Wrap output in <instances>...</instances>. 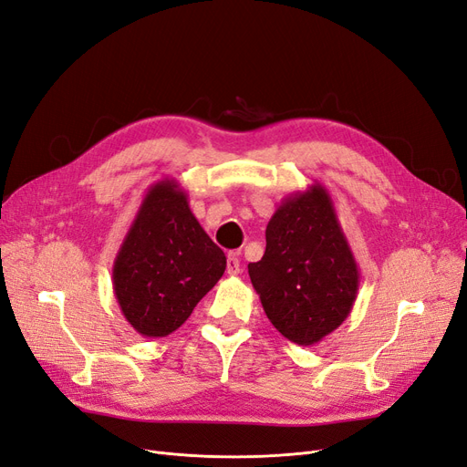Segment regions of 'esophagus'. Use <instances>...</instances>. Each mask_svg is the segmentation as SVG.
I'll use <instances>...</instances> for the list:
<instances>
[{
	"label": "esophagus",
	"mask_w": 467,
	"mask_h": 467,
	"mask_svg": "<svg viewBox=\"0 0 467 467\" xmlns=\"http://www.w3.org/2000/svg\"><path fill=\"white\" fill-rule=\"evenodd\" d=\"M226 270H228L230 276H237L239 272H241V265H239V259H237V253H230V254H228Z\"/></svg>",
	"instance_id": "1"
}]
</instances>
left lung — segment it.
<instances>
[{"mask_svg": "<svg viewBox=\"0 0 467 467\" xmlns=\"http://www.w3.org/2000/svg\"><path fill=\"white\" fill-rule=\"evenodd\" d=\"M247 268L268 320L297 346L334 332L358 297L359 268L320 183L280 202L266 226L263 259Z\"/></svg>", "mask_w": 467, "mask_h": 467, "instance_id": "left-lung-1", "label": "left lung"}]
</instances>
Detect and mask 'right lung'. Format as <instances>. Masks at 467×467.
Returning a JSON list of instances; mask_svg holds the SVG:
<instances>
[{
  "label": "right lung",
  "instance_id": "1",
  "mask_svg": "<svg viewBox=\"0 0 467 467\" xmlns=\"http://www.w3.org/2000/svg\"><path fill=\"white\" fill-rule=\"evenodd\" d=\"M226 270V254L192 216L175 180L154 183L114 261V294L140 336L178 330Z\"/></svg>",
  "mask_w": 467,
  "mask_h": 467
}]
</instances>
